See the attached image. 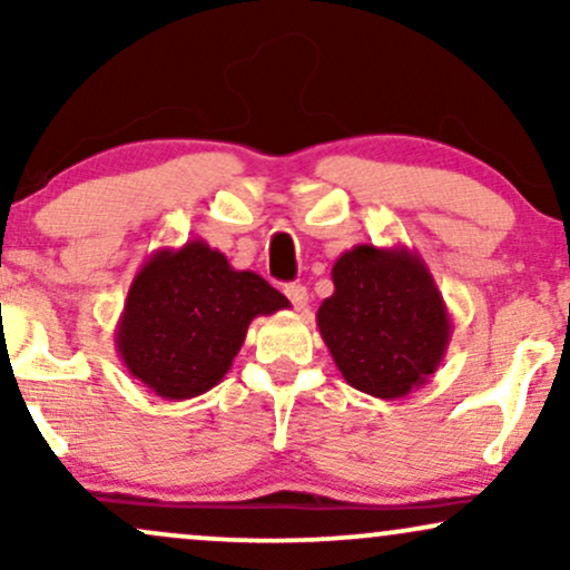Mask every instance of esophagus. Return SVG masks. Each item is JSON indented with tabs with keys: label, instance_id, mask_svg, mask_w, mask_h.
I'll use <instances>...</instances> for the list:
<instances>
[{
	"label": "esophagus",
	"instance_id": "obj_1",
	"mask_svg": "<svg viewBox=\"0 0 570 570\" xmlns=\"http://www.w3.org/2000/svg\"><path fill=\"white\" fill-rule=\"evenodd\" d=\"M284 294L289 297V303L297 307V311H305V307H307V289L303 284H289L284 289Z\"/></svg>",
	"mask_w": 570,
	"mask_h": 570
}]
</instances>
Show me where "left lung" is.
<instances>
[{
  "label": "left lung",
  "mask_w": 570,
  "mask_h": 570,
  "mask_svg": "<svg viewBox=\"0 0 570 570\" xmlns=\"http://www.w3.org/2000/svg\"><path fill=\"white\" fill-rule=\"evenodd\" d=\"M332 284L316 322L345 383L399 399L440 370L453 322L421 254L358 244L332 265Z\"/></svg>",
  "instance_id": "left-lung-1"
}]
</instances>
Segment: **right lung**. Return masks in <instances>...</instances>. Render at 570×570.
<instances>
[{"label":"right lung","mask_w":570,"mask_h":570,"mask_svg":"<svg viewBox=\"0 0 570 570\" xmlns=\"http://www.w3.org/2000/svg\"><path fill=\"white\" fill-rule=\"evenodd\" d=\"M289 307L252 271H235L219 248L187 240L158 248L130 284L115 345L122 364L155 396L206 394L233 367L248 324Z\"/></svg>","instance_id":"right-lung-1"}]
</instances>
